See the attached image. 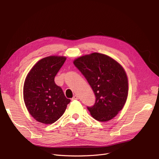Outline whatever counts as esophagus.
<instances>
[{"instance_id": "34e87169", "label": "esophagus", "mask_w": 159, "mask_h": 159, "mask_svg": "<svg viewBox=\"0 0 159 159\" xmlns=\"http://www.w3.org/2000/svg\"><path fill=\"white\" fill-rule=\"evenodd\" d=\"M79 99L78 96L75 95V96L73 97V98H72V100H75V99Z\"/></svg>"}]
</instances>
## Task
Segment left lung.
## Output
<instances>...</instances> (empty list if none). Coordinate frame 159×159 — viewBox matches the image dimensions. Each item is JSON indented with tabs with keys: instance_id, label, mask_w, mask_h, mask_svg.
<instances>
[{
	"instance_id": "1",
	"label": "left lung",
	"mask_w": 159,
	"mask_h": 159,
	"mask_svg": "<svg viewBox=\"0 0 159 159\" xmlns=\"http://www.w3.org/2000/svg\"><path fill=\"white\" fill-rule=\"evenodd\" d=\"M73 63L95 94L94 105L87 107L93 118L100 122L113 119L124 107L128 96L124 69L113 58L96 52L80 57Z\"/></svg>"
}]
</instances>
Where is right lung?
I'll list each match as a JSON object with an SVG mask.
<instances>
[{
	"label": "right lung",
	"instance_id": "obj_1",
	"mask_svg": "<svg viewBox=\"0 0 159 159\" xmlns=\"http://www.w3.org/2000/svg\"><path fill=\"white\" fill-rule=\"evenodd\" d=\"M66 60L63 56L44 57L34 65L26 76L23 99L29 113L39 122L46 125L55 122L70 102L54 82Z\"/></svg>",
	"mask_w": 159,
	"mask_h": 159
}]
</instances>
